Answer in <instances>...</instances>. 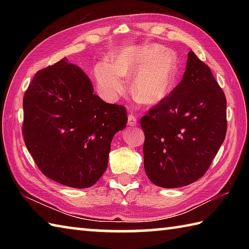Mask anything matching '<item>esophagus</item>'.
<instances>
[{
	"label": "esophagus",
	"mask_w": 249,
	"mask_h": 249,
	"mask_svg": "<svg viewBox=\"0 0 249 249\" xmlns=\"http://www.w3.org/2000/svg\"><path fill=\"white\" fill-rule=\"evenodd\" d=\"M137 124H138L137 123V118L133 113H130L128 115V125L129 126H137Z\"/></svg>",
	"instance_id": "esophagus-1"
}]
</instances>
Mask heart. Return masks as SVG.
<instances>
[{
  "mask_svg": "<svg viewBox=\"0 0 249 249\" xmlns=\"http://www.w3.org/2000/svg\"><path fill=\"white\" fill-rule=\"evenodd\" d=\"M178 57L158 44L129 45L113 53L112 62L102 61L94 76L105 96L114 99L123 94L133 76L131 92L137 102L156 105L166 99L176 87Z\"/></svg>",
  "mask_w": 249,
  "mask_h": 249,
  "instance_id": "obj_1",
  "label": "heart"
}]
</instances>
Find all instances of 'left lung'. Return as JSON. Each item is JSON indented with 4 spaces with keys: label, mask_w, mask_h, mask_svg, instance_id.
<instances>
[{
    "label": "left lung",
    "mask_w": 249,
    "mask_h": 249,
    "mask_svg": "<svg viewBox=\"0 0 249 249\" xmlns=\"http://www.w3.org/2000/svg\"><path fill=\"white\" fill-rule=\"evenodd\" d=\"M226 107L210 67L189 51L181 82L140 121L144 170L153 184L177 188L203 177L225 140Z\"/></svg>",
    "instance_id": "8db88e82"
}]
</instances>
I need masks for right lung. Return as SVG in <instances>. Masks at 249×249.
Returning <instances> with one entry per match:
<instances>
[{"mask_svg":"<svg viewBox=\"0 0 249 249\" xmlns=\"http://www.w3.org/2000/svg\"><path fill=\"white\" fill-rule=\"evenodd\" d=\"M23 138L37 167L65 186L88 188L108 166L113 136L127 123L124 106L94 94L66 57L34 76L23 97Z\"/></svg>","mask_w":249,"mask_h":249,"instance_id":"1","label":"right lung"}]
</instances>
